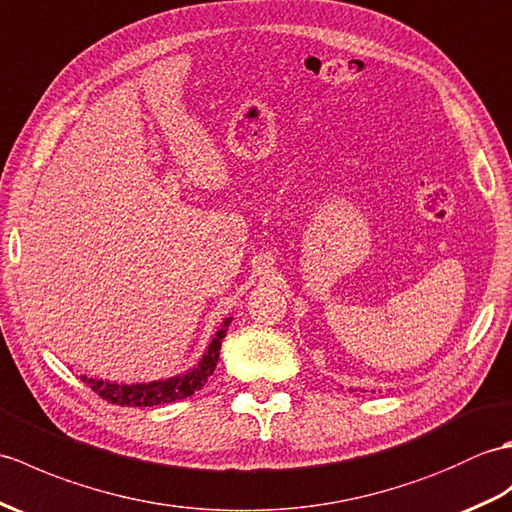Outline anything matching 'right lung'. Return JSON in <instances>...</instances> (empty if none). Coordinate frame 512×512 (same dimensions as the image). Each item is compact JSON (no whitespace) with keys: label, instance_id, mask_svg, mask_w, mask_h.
Wrapping results in <instances>:
<instances>
[{"label":"right lung","instance_id":"1","mask_svg":"<svg viewBox=\"0 0 512 512\" xmlns=\"http://www.w3.org/2000/svg\"><path fill=\"white\" fill-rule=\"evenodd\" d=\"M230 322L232 320H225L221 331L212 337L208 352L199 361V366L192 368L186 374H181V377L168 379V381H155V383H135V385H118V383L87 379V377H81V379L100 396L102 401L113 403V405H122V407L124 405L127 407H153V405H162V403L181 401V399H186V396H192L197 390H201L203 385H206L210 374L214 372V368H217L221 342H223Z\"/></svg>","mask_w":512,"mask_h":512}]
</instances>
